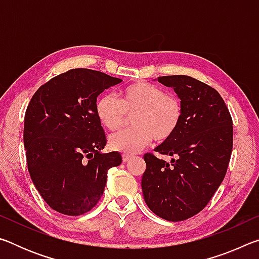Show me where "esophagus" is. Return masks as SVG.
I'll return each instance as SVG.
<instances>
[{
  "instance_id": "obj_1",
  "label": "esophagus",
  "mask_w": 259,
  "mask_h": 259,
  "mask_svg": "<svg viewBox=\"0 0 259 259\" xmlns=\"http://www.w3.org/2000/svg\"><path fill=\"white\" fill-rule=\"evenodd\" d=\"M131 159H133V156L126 155V154H123V156H122V160H123V162H129Z\"/></svg>"
}]
</instances>
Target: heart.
Here are the masks:
<instances>
[{"label":"heart","mask_w":259,"mask_h":259,"mask_svg":"<svg viewBox=\"0 0 259 259\" xmlns=\"http://www.w3.org/2000/svg\"><path fill=\"white\" fill-rule=\"evenodd\" d=\"M97 119L109 131L123 126L131 116L134 128L114 134L108 139L113 151L136 154L150 145L153 138L162 143L172 137L183 119V106L176 96L164 94L160 87L137 81L119 91L117 100L103 95L95 105Z\"/></svg>","instance_id":"b5f03b06"}]
</instances>
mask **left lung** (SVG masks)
<instances>
[{"label": "left lung", "mask_w": 259, "mask_h": 259, "mask_svg": "<svg viewBox=\"0 0 259 259\" xmlns=\"http://www.w3.org/2000/svg\"><path fill=\"white\" fill-rule=\"evenodd\" d=\"M183 106V119L171 138L154 151L172 156L170 164L151 153L144 155V200L153 212L181 222L200 212L225 177L233 147V122L213 88L187 75L160 76Z\"/></svg>", "instance_id": "1"}]
</instances>
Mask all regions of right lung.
I'll return each instance as SVG.
<instances>
[{
    "mask_svg": "<svg viewBox=\"0 0 259 259\" xmlns=\"http://www.w3.org/2000/svg\"><path fill=\"white\" fill-rule=\"evenodd\" d=\"M122 80L88 68H74L38 88L24 122L28 171L42 199L56 211L78 216L102 198L119 152L102 153L106 136L95 105L105 89Z\"/></svg>",
    "mask_w": 259,
    "mask_h": 259,
    "instance_id": "right-lung-1",
    "label": "right lung"
}]
</instances>
